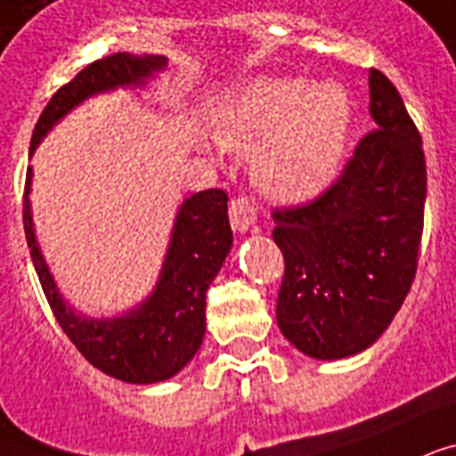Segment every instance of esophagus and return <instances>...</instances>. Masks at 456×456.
Returning a JSON list of instances; mask_svg holds the SVG:
<instances>
[{
  "instance_id": "esophagus-1",
  "label": "esophagus",
  "mask_w": 456,
  "mask_h": 456,
  "mask_svg": "<svg viewBox=\"0 0 456 456\" xmlns=\"http://www.w3.org/2000/svg\"><path fill=\"white\" fill-rule=\"evenodd\" d=\"M228 214H231V225L238 232L256 231V209L247 197H232Z\"/></svg>"
}]
</instances>
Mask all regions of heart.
I'll return each instance as SVG.
<instances>
[{"instance_id": "obj_1", "label": "heart", "mask_w": 456, "mask_h": 456, "mask_svg": "<svg viewBox=\"0 0 456 456\" xmlns=\"http://www.w3.org/2000/svg\"><path fill=\"white\" fill-rule=\"evenodd\" d=\"M352 126V100L338 83L261 77L228 104L221 140L253 150L261 190L285 202L321 195L338 178Z\"/></svg>"}]
</instances>
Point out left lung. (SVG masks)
<instances>
[{
    "label": "left lung",
    "instance_id": "8db88e82",
    "mask_svg": "<svg viewBox=\"0 0 456 456\" xmlns=\"http://www.w3.org/2000/svg\"><path fill=\"white\" fill-rule=\"evenodd\" d=\"M376 130L314 202L273 214L285 256L276 319L312 359L369 349L400 312L416 276L423 232L426 157L397 87L369 73Z\"/></svg>",
    "mask_w": 456,
    "mask_h": 456
}]
</instances>
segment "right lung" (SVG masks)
<instances>
[{
  "label": "right lung",
  "instance_id": "1",
  "mask_svg": "<svg viewBox=\"0 0 456 456\" xmlns=\"http://www.w3.org/2000/svg\"><path fill=\"white\" fill-rule=\"evenodd\" d=\"M166 69V56H104L77 73L49 100L35 126L30 157L49 130L94 94L144 87ZM33 168L28 166L23 197V228L35 271L59 326L77 352L94 369L111 379L150 386L173 379L197 354L207 330V290L218 276L232 247L228 224V195L224 190H202L180 204L171 240L154 290L133 309L114 316H85L66 302L35 238L30 209Z\"/></svg>",
  "mask_w": 456,
  "mask_h": 456
}]
</instances>
